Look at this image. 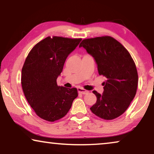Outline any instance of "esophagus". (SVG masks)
I'll use <instances>...</instances> for the list:
<instances>
[{"instance_id":"obj_1","label":"esophagus","mask_w":154,"mask_h":154,"mask_svg":"<svg viewBox=\"0 0 154 154\" xmlns=\"http://www.w3.org/2000/svg\"><path fill=\"white\" fill-rule=\"evenodd\" d=\"M77 91H78V93H79V94H84H84H87L88 93L87 90L84 89L83 88H78Z\"/></svg>"}]
</instances>
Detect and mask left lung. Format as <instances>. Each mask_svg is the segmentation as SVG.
<instances>
[{"mask_svg":"<svg viewBox=\"0 0 154 154\" xmlns=\"http://www.w3.org/2000/svg\"><path fill=\"white\" fill-rule=\"evenodd\" d=\"M94 58L100 75L107 78L103 94L96 91V103L90 108L95 115L112 120L124 113L135 98L138 75L135 62L128 51L110 36L84 39L80 43Z\"/></svg>","mask_w":154,"mask_h":154,"instance_id":"8db88e82","label":"left lung"}]
</instances>
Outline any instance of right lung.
I'll return each mask as SVG.
<instances>
[{
  "mask_svg": "<svg viewBox=\"0 0 154 154\" xmlns=\"http://www.w3.org/2000/svg\"><path fill=\"white\" fill-rule=\"evenodd\" d=\"M81 38L47 37L35 45L26 58L21 70V86L28 103L42 119L57 121L70 110L78 96L76 88L57 85L67 57Z\"/></svg>",
  "mask_w": 154,
  "mask_h": 154,
  "instance_id": "1",
  "label": "right lung"
}]
</instances>
